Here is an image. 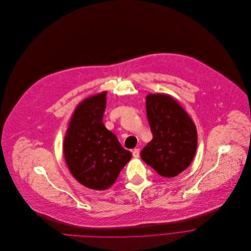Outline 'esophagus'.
<instances>
[{
    "instance_id": "esophagus-1",
    "label": "esophagus",
    "mask_w": 251,
    "mask_h": 251,
    "mask_svg": "<svg viewBox=\"0 0 251 251\" xmlns=\"http://www.w3.org/2000/svg\"><path fill=\"white\" fill-rule=\"evenodd\" d=\"M132 156H133L134 158H137V157L139 156V149H138V148H134V149L132 150Z\"/></svg>"
}]
</instances>
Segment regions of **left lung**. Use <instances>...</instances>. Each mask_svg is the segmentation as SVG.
I'll return each instance as SVG.
<instances>
[{
    "instance_id": "left-lung-1",
    "label": "left lung",
    "mask_w": 251,
    "mask_h": 251,
    "mask_svg": "<svg viewBox=\"0 0 251 251\" xmlns=\"http://www.w3.org/2000/svg\"><path fill=\"white\" fill-rule=\"evenodd\" d=\"M146 114L153 138L141 150L140 156L159 175L175 177L191 164L196 154V126L169 95L146 96Z\"/></svg>"
}]
</instances>
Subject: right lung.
Wrapping results in <instances>:
<instances>
[{"instance_id":"obj_1","label":"right lung","mask_w":251,"mask_h":251,"mask_svg":"<svg viewBox=\"0 0 251 251\" xmlns=\"http://www.w3.org/2000/svg\"><path fill=\"white\" fill-rule=\"evenodd\" d=\"M106 95L89 97L77 106L64 137V157L71 174L93 190L111 187L131 158V152L103 124Z\"/></svg>"}]
</instances>
